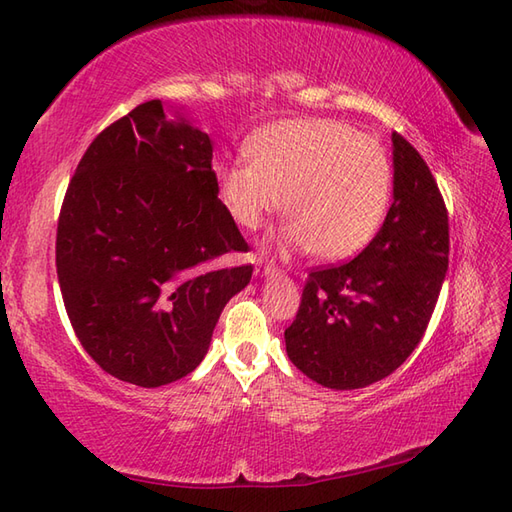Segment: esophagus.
<instances>
[{
  "mask_svg": "<svg viewBox=\"0 0 512 512\" xmlns=\"http://www.w3.org/2000/svg\"><path fill=\"white\" fill-rule=\"evenodd\" d=\"M278 273H280V269L276 265H267V263H263V260L256 265V276H260V278H273V276H278Z\"/></svg>",
  "mask_w": 512,
  "mask_h": 512,
  "instance_id": "1",
  "label": "esophagus"
}]
</instances>
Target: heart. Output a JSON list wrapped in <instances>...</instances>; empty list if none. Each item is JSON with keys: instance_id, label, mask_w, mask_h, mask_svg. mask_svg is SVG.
Here are the masks:
<instances>
[{"instance_id": "b5f03b06", "label": "heart", "mask_w": 512, "mask_h": 512, "mask_svg": "<svg viewBox=\"0 0 512 512\" xmlns=\"http://www.w3.org/2000/svg\"><path fill=\"white\" fill-rule=\"evenodd\" d=\"M249 162L219 169V195L236 226L256 230L282 208V249L323 260L358 254L391 204L393 169L380 143L332 119H291L260 130Z\"/></svg>"}]
</instances>
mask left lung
<instances>
[{
  "label": "left lung",
  "instance_id": "obj_1",
  "mask_svg": "<svg viewBox=\"0 0 512 512\" xmlns=\"http://www.w3.org/2000/svg\"><path fill=\"white\" fill-rule=\"evenodd\" d=\"M393 204L373 241L350 263L313 269L286 354L310 380L363 389L419 345L447 271L450 226L426 160L393 132Z\"/></svg>",
  "mask_w": 512,
  "mask_h": 512
}]
</instances>
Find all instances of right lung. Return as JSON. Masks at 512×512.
<instances>
[{
    "label": "right lung",
    "mask_w": 512,
    "mask_h": 512,
    "mask_svg": "<svg viewBox=\"0 0 512 512\" xmlns=\"http://www.w3.org/2000/svg\"><path fill=\"white\" fill-rule=\"evenodd\" d=\"M217 195L213 141L160 99L84 152L60 208L56 269L73 330L110 376L145 389L184 378L252 280V265H219L249 247Z\"/></svg>",
    "instance_id": "add662e5"
}]
</instances>
